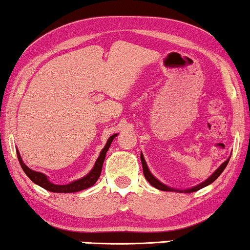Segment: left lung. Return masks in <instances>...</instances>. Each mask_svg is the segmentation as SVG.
Instances as JSON below:
<instances>
[{"mask_svg":"<svg viewBox=\"0 0 250 250\" xmlns=\"http://www.w3.org/2000/svg\"><path fill=\"white\" fill-rule=\"evenodd\" d=\"M230 158V157H229ZM229 159H226L225 162H224L222 165H220L218 168L214 170V172L211 174L209 178H208L205 181L198 183V185L194 186V187L191 188H188V189H185V190H181V189H175V188H172V187H168L167 185H164L163 182H160L159 180H158L156 176H154L152 173L150 172V169H148V167L146 165V163H145V159H144V156L141 153V162H142V166H143V172H144V176L145 179L147 180L148 182H150L151 186H153L154 188L159 189V190H163V191H178V192H186V194H188V192H194V191H197L200 190V189L207 187V186H209L212 183L214 180L218 179V176H219L222 173L224 172V169H225V167L227 166V164L229 162Z\"/></svg>","mask_w":250,"mask_h":250,"instance_id":"obj_1","label":"left lung"}]
</instances>
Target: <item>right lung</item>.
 <instances>
[{
  "mask_svg": "<svg viewBox=\"0 0 250 250\" xmlns=\"http://www.w3.org/2000/svg\"><path fill=\"white\" fill-rule=\"evenodd\" d=\"M116 136H118V134H114L108 138L105 147L100 151V154L99 157H98L96 164H94L93 168L91 169L86 175L78 180H75V181H71L70 183H67V185H55V183L49 181L48 176L46 174H43V173H40V172H36V170L28 168V167L24 164L23 159H21V153L18 150H17V157H18V160H20L21 168H23V170L25 172V174L32 180V182H34L38 186H40V187H42L43 189H46V190L52 191V192H62V194H65V192L81 191V190H84V189L92 187L94 183L97 182V180L99 179L100 173H102V169H103L104 160H105V157H106V152L108 151L110 144H112L113 140H114Z\"/></svg>",
  "mask_w": 250,
  "mask_h": 250,
  "instance_id": "1",
  "label": "right lung"
}]
</instances>
